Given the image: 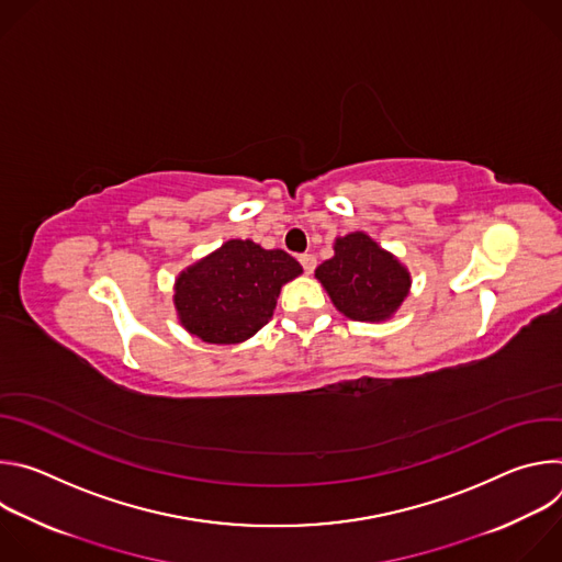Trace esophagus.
Wrapping results in <instances>:
<instances>
[{
	"mask_svg": "<svg viewBox=\"0 0 562 562\" xmlns=\"http://www.w3.org/2000/svg\"><path fill=\"white\" fill-rule=\"evenodd\" d=\"M300 265H302V269H304L306 273H313V269H315L317 260H315V256H313V254H302V256H300Z\"/></svg>",
	"mask_w": 562,
	"mask_h": 562,
	"instance_id": "esophagus-1",
	"label": "esophagus"
}]
</instances>
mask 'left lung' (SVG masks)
<instances>
[{
	"label": "left lung",
	"mask_w": 562,
	"mask_h": 562,
	"mask_svg": "<svg viewBox=\"0 0 562 562\" xmlns=\"http://www.w3.org/2000/svg\"><path fill=\"white\" fill-rule=\"evenodd\" d=\"M336 256L315 269L338 311L360 323L389 317L407 297L409 273L367 233L336 239Z\"/></svg>",
	"instance_id": "left-lung-1"
}]
</instances>
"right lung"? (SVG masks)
Returning <instances> with one entry per match:
<instances>
[{
	"label": "right lung",
	"instance_id": "obj_1",
	"mask_svg": "<svg viewBox=\"0 0 562 562\" xmlns=\"http://www.w3.org/2000/svg\"><path fill=\"white\" fill-rule=\"evenodd\" d=\"M300 273V262L282 249L231 239L178 278L180 323L211 345L243 342L269 323L280 286Z\"/></svg>",
	"mask_w": 562,
	"mask_h": 562
}]
</instances>
